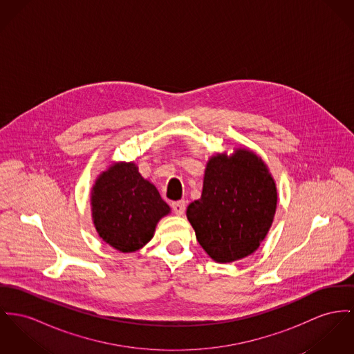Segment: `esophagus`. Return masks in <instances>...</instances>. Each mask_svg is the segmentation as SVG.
I'll return each instance as SVG.
<instances>
[{
  "instance_id": "1",
  "label": "esophagus",
  "mask_w": 354,
  "mask_h": 354,
  "mask_svg": "<svg viewBox=\"0 0 354 354\" xmlns=\"http://www.w3.org/2000/svg\"><path fill=\"white\" fill-rule=\"evenodd\" d=\"M171 208H173V212L176 213V214H178V216H181V214H184V212H185L187 203H185L184 200L174 201V203L171 204Z\"/></svg>"
}]
</instances>
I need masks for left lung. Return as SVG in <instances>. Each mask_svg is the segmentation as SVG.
I'll use <instances>...</instances> for the list:
<instances>
[{
  "mask_svg": "<svg viewBox=\"0 0 354 354\" xmlns=\"http://www.w3.org/2000/svg\"><path fill=\"white\" fill-rule=\"evenodd\" d=\"M275 181L254 151L237 149L209 158L203 193L187 217L197 241L217 263L254 254L268 234L277 211Z\"/></svg>",
  "mask_w": 354,
  "mask_h": 354,
  "instance_id": "8db88e82",
  "label": "left lung"
}]
</instances>
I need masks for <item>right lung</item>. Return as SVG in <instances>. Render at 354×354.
Returning a JSON list of instances; mask_svg holds the SVG:
<instances>
[{
	"instance_id": "obj_1",
	"label": "right lung",
	"mask_w": 354,
	"mask_h": 354,
	"mask_svg": "<svg viewBox=\"0 0 354 354\" xmlns=\"http://www.w3.org/2000/svg\"><path fill=\"white\" fill-rule=\"evenodd\" d=\"M91 211L103 241L120 252H134L151 240L170 208L134 162H118L96 178Z\"/></svg>"
}]
</instances>
